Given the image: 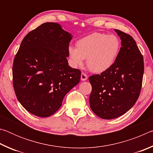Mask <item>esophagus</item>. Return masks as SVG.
Listing matches in <instances>:
<instances>
[{
	"mask_svg": "<svg viewBox=\"0 0 153 153\" xmlns=\"http://www.w3.org/2000/svg\"><path fill=\"white\" fill-rule=\"evenodd\" d=\"M88 79V76L87 75L84 73V72H82L81 74V80L82 81H85V80H86Z\"/></svg>",
	"mask_w": 153,
	"mask_h": 153,
	"instance_id": "esophagus-1",
	"label": "esophagus"
}]
</instances>
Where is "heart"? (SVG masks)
Masks as SVG:
<instances>
[{
	"mask_svg": "<svg viewBox=\"0 0 153 153\" xmlns=\"http://www.w3.org/2000/svg\"><path fill=\"white\" fill-rule=\"evenodd\" d=\"M121 42L115 35L96 32L77 41L76 48H69V55L74 66L86 65L94 73H102L113 65L120 53Z\"/></svg>",
	"mask_w": 153,
	"mask_h": 153,
	"instance_id": "b5f03b06",
	"label": "heart"
}]
</instances>
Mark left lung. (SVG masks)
I'll return each instance as SVG.
<instances>
[{"label":"left lung","instance_id":"left-lung-1","mask_svg":"<svg viewBox=\"0 0 153 153\" xmlns=\"http://www.w3.org/2000/svg\"><path fill=\"white\" fill-rule=\"evenodd\" d=\"M115 31L121 40L115 63L100 74L89 77L90 108L105 120L120 117L133 107L140 94L144 74L143 56L136 41L128 33Z\"/></svg>","mask_w":153,"mask_h":153}]
</instances>
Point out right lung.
<instances>
[{
    "label": "right lung",
    "mask_w": 153,
    "mask_h": 153,
    "mask_svg": "<svg viewBox=\"0 0 153 153\" xmlns=\"http://www.w3.org/2000/svg\"><path fill=\"white\" fill-rule=\"evenodd\" d=\"M70 33L53 22L44 23L23 39L13 64V84L28 112L49 117L79 82L81 71L69 66Z\"/></svg>",
    "instance_id": "obj_1"
}]
</instances>
